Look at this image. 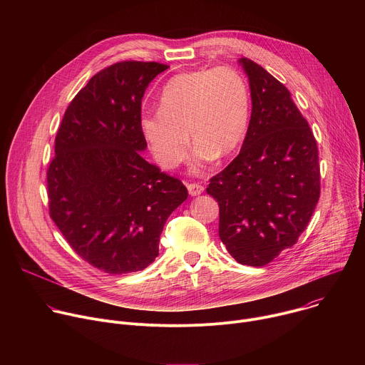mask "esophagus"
<instances>
[{
    "label": "esophagus",
    "instance_id": "34e87169",
    "mask_svg": "<svg viewBox=\"0 0 365 365\" xmlns=\"http://www.w3.org/2000/svg\"><path fill=\"white\" fill-rule=\"evenodd\" d=\"M186 187H187L190 196H197V195H200L203 192V186L199 185V183H187Z\"/></svg>",
    "mask_w": 365,
    "mask_h": 365
}]
</instances>
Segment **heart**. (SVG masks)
<instances>
[{
	"instance_id": "heart-1",
	"label": "heart",
	"mask_w": 365,
	"mask_h": 365,
	"mask_svg": "<svg viewBox=\"0 0 365 365\" xmlns=\"http://www.w3.org/2000/svg\"><path fill=\"white\" fill-rule=\"evenodd\" d=\"M250 113L245 78L232 68L220 66L173 76L160 92L159 111L143 113L138 124L153 158L163 169H175L186 159L189 138L195 147L193 165L202 169L238 148Z\"/></svg>"
}]
</instances>
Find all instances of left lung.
<instances>
[{
    "instance_id": "left-lung-1",
    "label": "left lung",
    "mask_w": 365,
    "mask_h": 365,
    "mask_svg": "<svg viewBox=\"0 0 365 365\" xmlns=\"http://www.w3.org/2000/svg\"><path fill=\"white\" fill-rule=\"evenodd\" d=\"M251 118L237 158L210 180L220 205V238L244 266L263 267L296 244L321 195L317 140L287 88L241 58Z\"/></svg>"
}]
</instances>
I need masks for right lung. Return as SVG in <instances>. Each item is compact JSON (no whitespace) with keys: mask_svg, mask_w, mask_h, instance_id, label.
I'll use <instances>...</instances> for the list:
<instances>
[{"mask_svg":"<svg viewBox=\"0 0 365 365\" xmlns=\"http://www.w3.org/2000/svg\"><path fill=\"white\" fill-rule=\"evenodd\" d=\"M169 66L127 61L89 79L69 103L47 170L48 212L91 266L125 274L159 255L163 227L185 185L141 158V99Z\"/></svg>","mask_w":365,"mask_h":365,"instance_id":"1","label":"right lung"}]
</instances>
